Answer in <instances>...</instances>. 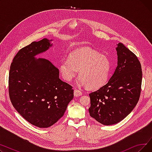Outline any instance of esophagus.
Masks as SVG:
<instances>
[{
	"label": "esophagus",
	"instance_id": "obj_1",
	"mask_svg": "<svg viewBox=\"0 0 152 152\" xmlns=\"http://www.w3.org/2000/svg\"><path fill=\"white\" fill-rule=\"evenodd\" d=\"M83 94L81 90H79V89H75L74 91V95L75 97H79L81 96V95Z\"/></svg>",
	"mask_w": 152,
	"mask_h": 152
}]
</instances>
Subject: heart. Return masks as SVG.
<instances>
[{
  "instance_id": "obj_1",
  "label": "heart",
  "mask_w": 152,
  "mask_h": 152,
  "mask_svg": "<svg viewBox=\"0 0 152 152\" xmlns=\"http://www.w3.org/2000/svg\"><path fill=\"white\" fill-rule=\"evenodd\" d=\"M111 66V62L107 55L84 47L71 52L68 59L62 60L60 71L64 79L69 81L79 69L81 82L88 88L98 89L107 81Z\"/></svg>"
}]
</instances>
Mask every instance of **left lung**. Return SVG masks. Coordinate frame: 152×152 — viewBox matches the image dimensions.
Returning <instances> with one entry per match:
<instances>
[{"instance_id": "8db88e82", "label": "left lung", "mask_w": 152, "mask_h": 152, "mask_svg": "<svg viewBox=\"0 0 152 152\" xmlns=\"http://www.w3.org/2000/svg\"><path fill=\"white\" fill-rule=\"evenodd\" d=\"M118 66L108 83L90 93V116L103 125L122 121L139 100L142 71L139 60L122 43L117 44Z\"/></svg>"}]
</instances>
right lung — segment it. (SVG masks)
I'll use <instances>...</instances> for the list:
<instances>
[{
	"label": "right lung",
	"instance_id": "1",
	"mask_svg": "<svg viewBox=\"0 0 152 152\" xmlns=\"http://www.w3.org/2000/svg\"><path fill=\"white\" fill-rule=\"evenodd\" d=\"M44 38L22 48L11 64L9 97L14 108L27 121L40 128L57 123L73 99L72 86L59 78V70L45 58L35 56L52 44Z\"/></svg>",
	"mask_w": 152,
	"mask_h": 152
}]
</instances>
